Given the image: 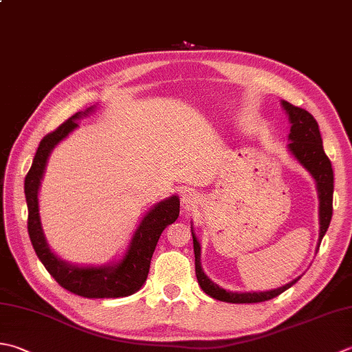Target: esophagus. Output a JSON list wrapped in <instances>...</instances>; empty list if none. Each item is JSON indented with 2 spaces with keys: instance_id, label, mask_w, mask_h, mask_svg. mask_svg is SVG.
Here are the masks:
<instances>
[{
  "instance_id": "1",
  "label": "esophagus",
  "mask_w": 352,
  "mask_h": 352,
  "mask_svg": "<svg viewBox=\"0 0 352 352\" xmlns=\"http://www.w3.org/2000/svg\"><path fill=\"white\" fill-rule=\"evenodd\" d=\"M182 201H183V204H186V206L195 204V203H197V194H195V192H192V189L184 190L183 195H182Z\"/></svg>"
}]
</instances>
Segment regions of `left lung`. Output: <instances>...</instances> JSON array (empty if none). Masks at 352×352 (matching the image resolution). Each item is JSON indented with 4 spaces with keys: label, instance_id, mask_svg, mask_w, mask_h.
<instances>
[{
    "label": "left lung",
    "instance_id": "8db88e82",
    "mask_svg": "<svg viewBox=\"0 0 352 352\" xmlns=\"http://www.w3.org/2000/svg\"><path fill=\"white\" fill-rule=\"evenodd\" d=\"M282 108L285 109L288 116V120L292 123L290 134H288V153H290L294 160L298 162L302 168H304L309 175L313 177L316 183V189L319 194V241L316 252L319 250V245L322 243V238L331 223L333 217V192H334V174L331 168V162L327 157L325 151H323L322 137L319 125L314 117L305 109L299 107H294L287 100H280ZM192 224V223H190ZM192 238H194V253H195V273L198 284L201 290L209 294L210 298L221 300V302H230V304H256V302H264L276 298L280 293L288 290L292 285L300 279L296 278L288 284L282 285L279 288H273V290L267 292H229L224 290L223 287L215 284L208 274L204 273L201 267V245L198 243V238L194 232V227L190 226Z\"/></svg>",
    "mask_w": 352,
    "mask_h": 352
}]
</instances>
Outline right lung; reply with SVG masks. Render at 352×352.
<instances>
[{
    "mask_svg": "<svg viewBox=\"0 0 352 352\" xmlns=\"http://www.w3.org/2000/svg\"><path fill=\"white\" fill-rule=\"evenodd\" d=\"M96 105L72 116L67 122L45 135L41 140L34 154L32 168L24 182V194L29 208V235L41 263L47 272L56 279L60 287L82 298L89 299H114L139 292L146 282L151 258L155 250L162 232L178 218L180 198L170 195L163 201L154 204L142 218L140 224L133 233L125 253L119 259L102 265H79L62 259L47 243L39 213V188L44 178L48 157L58 144L67 139L76 128L78 120L94 113Z\"/></svg>",
    "mask_w": 352,
    "mask_h": 352,
    "instance_id": "add662e5",
    "label": "right lung"
}]
</instances>
